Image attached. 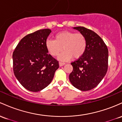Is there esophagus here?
<instances>
[{
  "mask_svg": "<svg viewBox=\"0 0 122 122\" xmlns=\"http://www.w3.org/2000/svg\"><path fill=\"white\" fill-rule=\"evenodd\" d=\"M65 63H63V62H59V66H63V65H65Z\"/></svg>",
  "mask_w": 122,
  "mask_h": 122,
  "instance_id": "obj_1",
  "label": "esophagus"
}]
</instances>
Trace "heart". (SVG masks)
<instances>
[{
  "label": "heart",
  "instance_id": "heart-1",
  "mask_svg": "<svg viewBox=\"0 0 122 122\" xmlns=\"http://www.w3.org/2000/svg\"><path fill=\"white\" fill-rule=\"evenodd\" d=\"M46 48L52 56H56L61 51H65L60 55L59 59L66 61L71 57L73 59L80 58L85 52L87 41L85 36L81 33L63 31L55 36L54 40H47Z\"/></svg>",
  "mask_w": 122,
  "mask_h": 122
}]
</instances>
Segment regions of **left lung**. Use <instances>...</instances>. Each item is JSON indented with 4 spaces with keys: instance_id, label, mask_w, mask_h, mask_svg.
<instances>
[{
    "instance_id": "left-lung-1",
    "label": "left lung",
    "mask_w": 122,
    "mask_h": 122,
    "mask_svg": "<svg viewBox=\"0 0 122 122\" xmlns=\"http://www.w3.org/2000/svg\"><path fill=\"white\" fill-rule=\"evenodd\" d=\"M74 29L85 36L87 46L84 54L71 63L73 70L69 75L70 81L78 89L90 91L97 86L106 74L108 50L102 39L94 31L83 26Z\"/></svg>"
}]
</instances>
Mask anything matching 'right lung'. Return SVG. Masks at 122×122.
<instances>
[{
	"mask_svg": "<svg viewBox=\"0 0 122 122\" xmlns=\"http://www.w3.org/2000/svg\"><path fill=\"white\" fill-rule=\"evenodd\" d=\"M51 32L40 29L22 38L13 54V71L20 83L28 91L39 92L51 82L59 61L46 48V42Z\"/></svg>",
	"mask_w": 122,
	"mask_h": 122,
	"instance_id": "1",
	"label": "right lung"
}]
</instances>
